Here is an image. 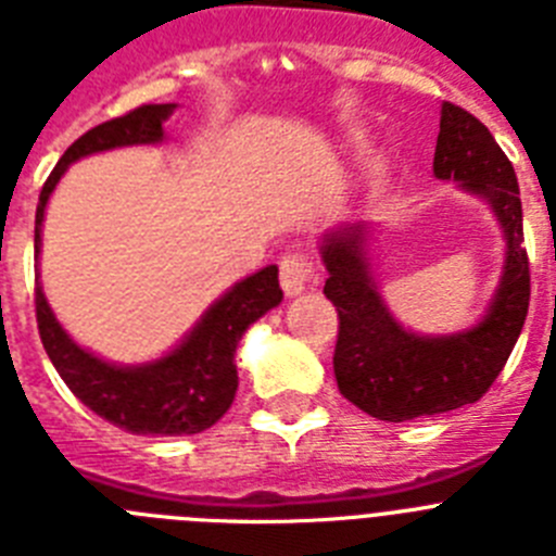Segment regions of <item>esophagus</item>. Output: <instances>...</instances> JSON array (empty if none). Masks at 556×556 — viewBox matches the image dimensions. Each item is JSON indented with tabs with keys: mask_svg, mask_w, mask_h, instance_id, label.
<instances>
[{
	"mask_svg": "<svg viewBox=\"0 0 556 556\" xmlns=\"http://www.w3.org/2000/svg\"><path fill=\"white\" fill-rule=\"evenodd\" d=\"M315 279V263L304 249H290L279 260V285L288 296H299Z\"/></svg>",
	"mask_w": 556,
	"mask_h": 556,
	"instance_id": "esophagus-1",
	"label": "esophagus"
}]
</instances>
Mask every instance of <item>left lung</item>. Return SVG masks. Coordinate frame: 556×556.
Masks as SVG:
<instances>
[{"label":"left lung","instance_id":"left-lung-1","mask_svg":"<svg viewBox=\"0 0 556 556\" xmlns=\"http://www.w3.org/2000/svg\"><path fill=\"white\" fill-rule=\"evenodd\" d=\"M434 177L488 199L507 238L504 277L488 315L468 332L424 338L407 332L377 293L365 263V227L324 235V285L338 309L334 379L340 393L379 421H413L473 404L496 382L529 309V257L515 168L490 129L459 104L443 102Z\"/></svg>","mask_w":556,"mask_h":556}]
</instances>
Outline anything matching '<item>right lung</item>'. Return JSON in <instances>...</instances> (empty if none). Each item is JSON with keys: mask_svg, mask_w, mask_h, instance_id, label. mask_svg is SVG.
Wrapping results in <instances>:
<instances>
[{"mask_svg": "<svg viewBox=\"0 0 556 556\" xmlns=\"http://www.w3.org/2000/svg\"><path fill=\"white\" fill-rule=\"evenodd\" d=\"M174 104H141L124 116L110 118L88 129L66 149L54 172L43 182L35 210V254L41 252V222L49 193L74 160L104 149L132 147V143L163 141V122L172 116ZM282 302L277 266L241 279L227 290L191 334L166 357L149 365H110L85 352L63 332L58 318L35 282V318L49 359L60 379L88 409L127 429L132 434H197L210 429L229 409L238 390L235 349L249 324Z\"/></svg>", "mask_w": 556, "mask_h": 556, "instance_id": "1", "label": "right lung"}]
</instances>
